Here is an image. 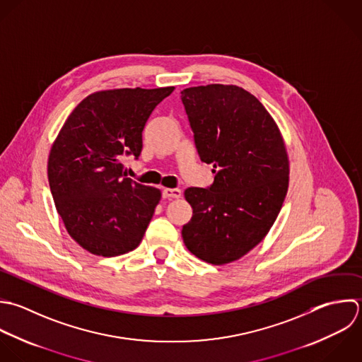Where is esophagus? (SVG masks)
<instances>
[{"mask_svg":"<svg viewBox=\"0 0 362 362\" xmlns=\"http://www.w3.org/2000/svg\"><path fill=\"white\" fill-rule=\"evenodd\" d=\"M180 194H182L180 189H163L162 190L163 199H177V197H180Z\"/></svg>","mask_w":362,"mask_h":362,"instance_id":"esophagus-1","label":"esophagus"}]
</instances>
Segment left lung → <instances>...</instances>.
Returning a JSON list of instances; mask_svg holds the SVG:
<instances>
[{
  "label": "left lung",
  "instance_id": "8db88e82",
  "mask_svg": "<svg viewBox=\"0 0 362 362\" xmlns=\"http://www.w3.org/2000/svg\"><path fill=\"white\" fill-rule=\"evenodd\" d=\"M199 156L213 165L207 189L189 187L193 216L182 228L186 248L223 265L258 245L274 226L289 185L284 138L271 114L238 86L180 91Z\"/></svg>",
  "mask_w": 362,
  "mask_h": 362
}]
</instances>
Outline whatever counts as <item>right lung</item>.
I'll use <instances>...</instances> for the list:
<instances>
[{
    "mask_svg": "<svg viewBox=\"0 0 362 362\" xmlns=\"http://www.w3.org/2000/svg\"><path fill=\"white\" fill-rule=\"evenodd\" d=\"M173 90L97 91L63 124L49 153V186L67 233L86 251L117 257L142 241L160 190L127 177L122 159H138L149 115Z\"/></svg>",
    "mask_w": 362,
    "mask_h": 362,
    "instance_id": "obj_1",
    "label": "right lung"
}]
</instances>
